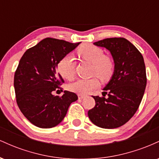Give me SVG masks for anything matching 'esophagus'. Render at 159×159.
Here are the masks:
<instances>
[{
    "label": "esophagus",
    "mask_w": 159,
    "mask_h": 159,
    "mask_svg": "<svg viewBox=\"0 0 159 159\" xmlns=\"http://www.w3.org/2000/svg\"><path fill=\"white\" fill-rule=\"evenodd\" d=\"M78 98H84L85 97L84 95H82V94H78Z\"/></svg>",
    "instance_id": "1"
}]
</instances>
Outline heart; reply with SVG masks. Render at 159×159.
Returning <instances> with one entry per match:
<instances>
[{
  "label": "heart",
  "mask_w": 159,
  "mask_h": 159,
  "mask_svg": "<svg viewBox=\"0 0 159 159\" xmlns=\"http://www.w3.org/2000/svg\"><path fill=\"white\" fill-rule=\"evenodd\" d=\"M78 54L84 61L93 63L92 75L106 81L111 78L114 72V62L111 57L105 55L102 48L96 45H83L78 49ZM75 63L71 54L61 58L57 63V70L63 78L72 80L75 75ZM96 77L89 79H78L69 85V90L78 94H87L98 86Z\"/></svg>",
  "instance_id": "obj_1"
}]
</instances>
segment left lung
<instances>
[{"mask_svg": "<svg viewBox=\"0 0 159 159\" xmlns=\"http://www.w3.org/2000/svg\"><path fill=\"white\" fill-rule=\"evenodd\" d=\"M94 45L110 51L115 66L103 96H93L96 105L87 114L97 126L115 129L126 123L139 107L147 85L145 63L141 53L125 38H107Z\"/></svg>", "mask_w": 159, "mask_h": 159, "instance_id": "obj_1", "label": "left lung"}]
</instances>
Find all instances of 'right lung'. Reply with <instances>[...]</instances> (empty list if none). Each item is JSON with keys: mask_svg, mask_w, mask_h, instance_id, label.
<instances>
[{"mask_svg": "<svg viewBox=\"0 0 159 159\" xmlns=\"http://www.w3.org/2000/svg\"><path fill=\"white\" fill-rule=\"evenodd\" d=\"M79 44L48 37L21 57L14 75L16 102L24 116L36 126H56L65 117L70 104L78 99L77 95L66 90L62 96L52 93L62 89L60 86L64 83L57 72V63Z\"/></svg>", "mask_w": 159, "mask_h": 159, "instance_id": "obj_1", "label": "right lung"}]
</instances>
